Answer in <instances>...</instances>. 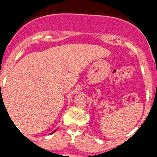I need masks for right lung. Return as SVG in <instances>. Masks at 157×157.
Wrapping results in <instances>:
<instances>
[{
	"label": "right lung",
	"mask_w": 157,
	"mask_h": 157,
	"mask_svg": "<svg viewBox=\"0 0 157 157\" xmlns=\"http://www.w3.org/2000/svg\"><path fill=\"white\" fill-rule=\"evenodd\" d=\"M56 130H54V131H52V132L51 133V134H52V133H54V132H55V131H56Z\"/></svg>",
	"instance_id": "obj_1"
}]
</instances>
